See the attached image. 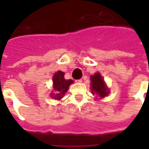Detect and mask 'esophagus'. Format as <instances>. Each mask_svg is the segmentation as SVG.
Here are the masks:
<instances>
[{
    "label": "esophagus",
    "instance_id": "1",
    "mask_svg": "<svg viewBox=\"0 0 149 149\" xmlns=\"http://www.w3.org/2000/svg\"><path fill=\"white\" fill-rule=\"evenodd\" d=\"M75 82L76 83H81V82H82V80H81V79H79V80H76Z\"/></svg>",
    "mask_w": 149,
    "mask_h": 149
}]
</instances>
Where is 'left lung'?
I'll use <instances>...</instances> for the list:
<instances>
[{
	"instance_id": "8db88e82",
	"label": "left lung",
	"mask_w": 149,
	"mask_h": 149,
	"mask_svg": "<svg viewBox=\"0 0 149 149\" xmlns=\"http://www.w3.org/2000/svg\"><path fill=\"white\" fill-rule=\"evenodd\" d=\"M91 86L93 94L96 93L101 98H104L109 93L108 89L105 86L103 78L99 73H96L93 76H91Z\"/></svg>"
}]
</instances>
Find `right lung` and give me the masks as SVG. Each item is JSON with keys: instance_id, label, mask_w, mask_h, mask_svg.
I'll list each match as a JSON object with an SVG mask.
<instances>
[{"instance_id": "obj_1", "label": "right lung", "mask_w": 149, "mask_h": 149, "mask_svg": "<svg viewBox=\"0 0 149 149\" xmlns=\"http://www.w3.org/2000/svg\"><path fill=\"white\" fill-rule=\"evenodd\" d=\"M64 74H65L63 72L58 71L53 76L54 89L56 92V94H54L51 96H53L55 99H61L63 95L68 91L69 86L73 83L72 80H65L64 78Z\"/></svg>"}]
</instances>
